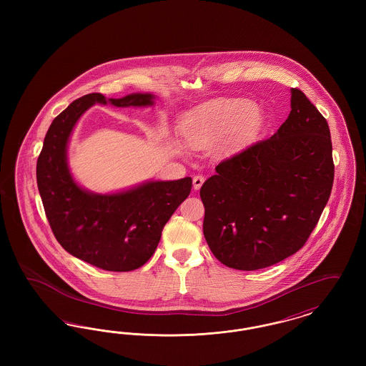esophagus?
<instances>
[{
  "instance_id": "obj_1",
  "label": "esophagus",
  "mask_w": 366,
  "mask_h": 366,
  "mask_svg": "<svg viewBox=\"0 0 366 366\" xmlns=\"http://www.w3.org/2000/svg\"><path fill=\"white\" fill-rule=\"evenodd\" d=\"M204 175L197 174L193 177V188L197 191V189H200L202 188V185H203V182H204Z\"/></svg>"
}]
</instances>
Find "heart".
Returning a JSON list of instances; mask_svg holds the SVG:
<instances>
[{"label": "heart", "instance_id": "1", "mask_svg": "<svg viewBox=\"0 0 366 366\" xmlns=\"http://www.w3.org/2000/svg\"><path fill=\"white\" fill-rule=\"evenodd\" d=\"M261 109L242 99H218L189 112L181 123L187 144L194 149L212 147L225 134V144L236 145L247 139L261 122ZM175 149L182 145L174 142Z\"/></svg>", "mask_w": 366, "mask_h": 366}]
</instances>
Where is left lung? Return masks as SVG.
I'll list each match as a JSON object with an SVG mask.
<instances>
[{
  "label": "left lung",
  "mask_w": 366,
  "mask_h": 366,
  "mask_svg": "<svg viewBox=\"0 0 366 366\" xmlns=\"http://www.w3.org/2000/svg\"><path fill=\"white\" fill-rule=\"evenodd\" d=\"M215 172L200 189L211 252L237 270L272 266L305 245L328 203L330 126L302 90L291 89V112L279 130Z\"/></svg>",
  "instance_id": "1"
}]
</instances>
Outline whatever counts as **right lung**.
Here are the masks:
<instances>
[{"instance_id": "obj_1", "label": "right lung", "mask_w": 366, "mask_h": 366, "mask_svg": "<svg viewBox=\"0 0 366 366\" xmlns=\"http://www.w3.org/2000/svg\"><path fill=\"white\" fill-rule=\"evenodd\" d=\"M154 100L151 93L82 96L53 119L36 160L38 191L56 240L72 257L109 272L139 269L154 255L163 227L191 193L192 178L147 181L117 193L89 192L71 174L69 141L79 118L96 103L123 108L149 107Z\"/></svg>"}]
</instances>
